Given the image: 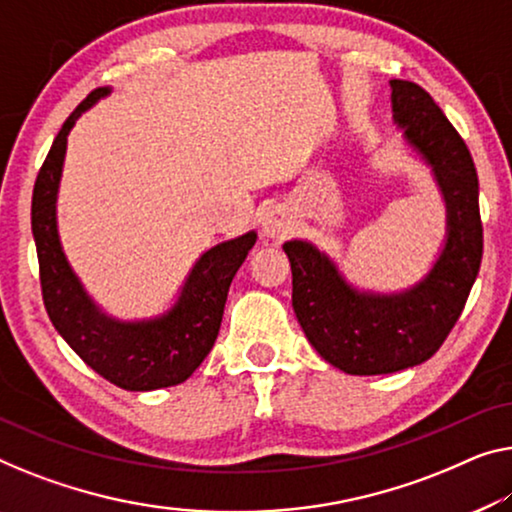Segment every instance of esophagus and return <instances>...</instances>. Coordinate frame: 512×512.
<instances>
[{
  "mask_svg": "<svg viewBox=\"0 0 512 512\" xmlns=\"http://www.w3.org/2000/svg\"><path fill=\"white\" fill-rule=\"evenodd\" d=\"M289 230H292V220H289L287 213L280 209L269 211L262 220V232L264 236H269V239H280V236H285Z\"/></svg>",
  "mask_w": 512,
  "mask_h": 512,
  "instance_id": "1",
  "label": "esophagus"
}]
</instances>
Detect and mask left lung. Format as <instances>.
<instances>
[{
	"label": "left lung",
	"mask_w": 512,
	"mask_h": 512,
	"mask_svg": "<svg viewBox=\"0 0 512 512\" xmlns=\"http://www.w3.org/2000/svg\"><path fill=\"white\" fill-rule=\"evenodd\" d=\"M393 124L430 167L446 207V236L430 271L398 292L352 285L315 243H282L292 264V305L317 354L347 375H388L437 354L462 315L483 257L478 174L467 144L414 82L391 80Z\"/></svg>",
	"instance_id": "8db88e82"
}]
</instances>
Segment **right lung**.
Instances as JSON below:
<instances>
[{"instance_id": "right-lung-1", "label": "right lung", "mask_w": 512, "mask_h": 512, "mask_svg": "<svg viewBox=\"0 0 512 512\" xmlns=\"http://www.w3.org/2000/svg\"><path fill=\"white\" fill-rule=\"evenodd\" d=\"M110 94L112 87L91 91L57 133L36 177L32 232L45 310L68 347L114 386L156 391L186 381L211 352L232 278L255 246L257 232L250 230L204 250L183 280L177 299L160 315L144 319L108 315L91 299L64 253L57 227V197L68 133L82 114Z\"/></svg>"}]
</instances>
